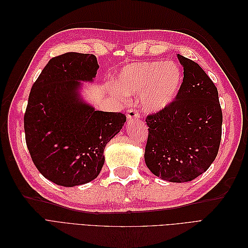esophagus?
I'll return each mask as SVG.
<instances>
[{
    "instance_id": "esophagus-1",
    "label": "esophagus",
    "mask_w": 248,
    "mask_h": 248,
    "mask_svg": "<svg viewBox=\"0 0 248 248\" xmlns=\"http://www.w3.org/2000/svg\"><path fill=\"white\" fill-rule=\"evenodd\" d=\"M127 119H128L129 121H132V120H139L140 119L139 111L134 108L127 109Z\"/></svg>"
}]
</instances>
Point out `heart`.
Here are the masks:
<instances>
[{
	"label": "heart",
	"mask_w": 248,
	"mask_h": 248,
	"mask_svg": "<svg viewBox=\"0 0 248 248\" xmlns=\"http://www.w3.org/2000/svg\"><path fill=\"white\" fill-rule=\"evenodd\" d=\"M182 80V70L175 62L134 63L121 70L118 86H112L110 91L119 100L141 93L140 107L147 111H158L176 98Z\"/></svg>",
	"instance_id": "obj_1"
}]
</instances>
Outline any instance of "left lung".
<instances>
[{
  "instance_id": "left-lung-1",
  "label": "left lung",
  "mask_w": 248,
  "mask_h": 248,
  "mask_svg": "<svg viewBox=\"0 0 248 248\" xmlns=\"http://www.w3.org/2000/svg\"><path fill=\"white\" fill-rule=\"evenodd\" d=\"M182 86L167 108L149 115L145 161L157 177L183 183L205 172L218 153L222 111L214 82L201 66L178 55Z\"/></svg>"
}]
</instances>
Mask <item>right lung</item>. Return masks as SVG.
Returning a JSON list of instances; mask_svg holds the SVG:
<instances>
[{"label":"right lung","mask_w":248,"mask_h":248,"mask_svg":"<svg viewBox=\"0 0 248 248\" xmlns=\"http://www.w3.org/2000/svg\"><path fill=\"white\" fill-rule=\"evenodd\" d=\"M98 68L94 55L66 52L49 60L30 92L27 147L37 170L57 185L97 178L104 148L126 122L122 112L95 110L80 98V81H93Z\"/></svg>","instance_id":"obj_1"}]
</instances>
